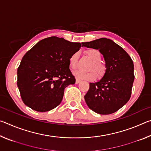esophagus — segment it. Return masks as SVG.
Here are the masks:
<instances>
[{
    "label": "esophagus",
    "mask_w": 151,
    "mask_h": 151,
    "mask_svg": "<svg viewBox=\"0 0 151 151\" xmlns=\"http://www.w3.org/2000/svg\"><path fill=\"white\" fill-rule=\"evenodd\" d=\"M81 80L80 79H78V78H76V81H75V83L76 84H78L79 83H81Z\"/></svg>",
    "instance_id": "esophagus-1"
}]
</instances>
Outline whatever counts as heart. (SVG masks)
Here are the masks:
<instances>
[{
	"mask_svg": "<svg viewBox=\"0 0 151 151\" xmlns=\"http://www.w3.org/2000/svg\"><path fill=\"white\" fill-rule=\"evenodd\" d=\"M85 54L90 59L93 61V63L90 67L91 70L88 72L78 70L74 73V75L78 78L87 79V80H94L96 77V74L99 78L103 77L106 72V66L104 63L101 62L102 55L100 50L95 48H90L85 51ZM79 54L76 52L70 56L68 60V64L71 69L75 70L78 66Z\"/></svg>",
	"mask_w": 151,
	"mask_h": 151,
	"instance_id": "b5f03b06",
	"label": "heart"
}]
</instances>
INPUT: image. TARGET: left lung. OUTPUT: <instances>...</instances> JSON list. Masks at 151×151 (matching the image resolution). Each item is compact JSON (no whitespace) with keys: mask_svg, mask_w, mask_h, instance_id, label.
<instances>
[{"mask_svg":"<svg viewBox=\"0 0 151 151\" xmlns=\"http://www.w3.org/2000/svg\"><path fill=\"white\" fill-rule=\"evenodd\" d=\"M82 46L100 50L107 68L100 81L90 83L85 96L86 104L101 114L115 112L131 98L134 79L132 60L121 47L106 38L83 42Z\"/></svg>","mask_w":151,"mask_h":151,"instance_id":"obj_1","label":"left lung"}]
</instances>
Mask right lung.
I'll return each mask as SVG.
<instances>
[{"instance_id":"1","label":"right lung","mask_w":151,"mask_h":151,"mask_svg":"<svg viewBox=\"0 0 151 151\" xmlns=\"http://www.w3.org/2000/svg\"><path fill=\"white\" fill-rule=\"evenodd\" d=\"M81 47L80 42L51 37L27 52L17 70V86L27 106L47 112L61 103L65 88L75 83L68 60Z\"/></svg>"}]
</instances>
